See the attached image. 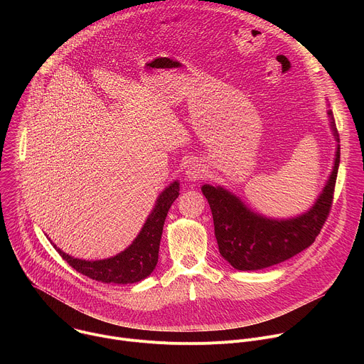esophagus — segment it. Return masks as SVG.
I'll use <instances>...</instances> for the list:
<instances>
[{"instance_id": "1", "label": "esophagus", "mask_w": 364, "mask_h": 364, "mask_svg": "<svg viewBox=\"0 0 364 364\" xmlns=\"http://www.w3.org/2000/svg\"><path fill=\"white\" fill-rule=\"evenodd\" d=\"M186 177L188 181H197L200 178L204 177V170L201 167V164L198 163H191L186 171Z\"/></svg>"}]
</instances>
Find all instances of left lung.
I'll return each instance as SVG.
<instances>
[{
	"label": "left lung",
	"instance_id": "8db88e82",
	"mask_svg": "<svg viewBox=\"0 0 364 364\" xmlns=\"http://www.w3.org/2000/svg\"><path fill=\"white\" fill-rule=\"evenodd\" d=\"M327 114L333 135L340 142L333 112ZM338 164L340 144L333 171L313 207L289 219L259 215L222 186L204 184L201 191L210 204L220 255L235 269L257 271L281 264L313 245L331 210Z\"/></svg>",
	"mask_w": 364,
	"mask_h": 364
}]
</instances>
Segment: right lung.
I'll list each match as a JSON object with an SVG mask.
<instances>
[{
  "label": "right lung",
  "mask_w": 364,
  "mask_h": 364,
  "mask_svg": "<svg viewBox=\"0 0 364 364\" xmlns=\"http://www.w3.org/2000/svg\"><path fill=\"white\" fill-rule=\"evenodd\" d=\"M180 183L173 181L163 190L141 232L134 242L121 253L99 261H85L65 253L55 243V249L65 261L79 274L90 279L105 284H135L146 277L157 267L159 250L163 235V226L171 204L178 197Z\"/></svg>",
  "instance_id": "right-lung-1"
}]
</instances>
